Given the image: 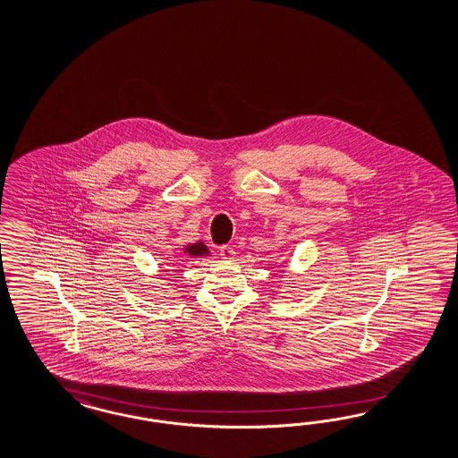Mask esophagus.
<instances>
[{
  "label": "esophagus",
  "instance_id": "obj_1",
  "mask_svg": "<svg viewBox=\"0 0 458 458\" xmlns=\"http://www.w3.org/2000/svg\"><path fill=\"white\" fill-rule=\"evenodd\" d=\"M220 255H222L223 260H233L235 259V250L228 245H223L220 247Z\"/></svg>",
  "mask_w": 458,
  "mask_h": 458
}]
</instances>
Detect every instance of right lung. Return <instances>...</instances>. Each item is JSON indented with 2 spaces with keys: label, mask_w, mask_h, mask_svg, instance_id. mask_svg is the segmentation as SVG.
<instances>
[{
  "label": "right lung",
  "mask_w": 458,
  "mask_h": 458,
  "mask_svg": "<svg viewBox=\"0 0 458 458\" xmlns=\"http://www.w3.org/2000/svg\"><path fill=\"white\" fill-rule=\"evenodd\" d=\"M186 255H190V257H201V255H208V248L205 247L201 242H198V243H193V245H188L185 247Z\"/></svg>",
  "instance_id": "add662e5"
}]
</instances>
